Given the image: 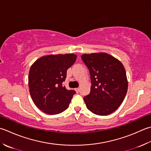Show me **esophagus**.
<instances>
[{
  "label": "esophagus",
  "instance_id": "34e87169",
  "mask_svg": "<svg viewBox=\"0 0 151 151\" xmlns=\"http://www.w3.org/2000/svg\"><path fill=\"white\" fill-rule=\"evenodd\" d=\"M75 91H76V92H77V93H78L79 91H80V88H75Z\"/></svg>",
  "mask_w": 151,
  "mask_h": 151
}]
</instances>
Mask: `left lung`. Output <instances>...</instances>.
Here are the masks:
<instances>
[{
    "label": "left lung",
    "mask_w": 151,
    "mask_h": 151,
    "mask_svg": "<svg viewBox=\"0 0 151 151\" xmlns=\"http://www.w3.org/2000/svg\"><path fill=\"white\" fill-rule=\"evenodd\" d=\"M89 70L91 89L84 101L88 110L105 116L122 104L128 90V81L122 63L106 53L81 55Z\"/></svg>",
    "instance_id": "8db88e82"
}]
</instances>
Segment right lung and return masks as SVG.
Instances as JSON below:
<instances>
[{
	"mask_svg": "<svg viewBox=\"0 0 151 151\" xmlns=\"http://www.w3.org/2000/svg\"><path fill=\"white\" fill-rule=\"evenodd\" d=\"M75 54L43 56L32 64L29 73V87L35 105L48 114L61 113L68 108L75 90L63 86L67 70L75 63Z\"/></svg>",
	"mask_w": 151,
	"mask_h": 151,
	"instance_id": "right-lung-1",
	"label": "right lung"
}]
</instances>
